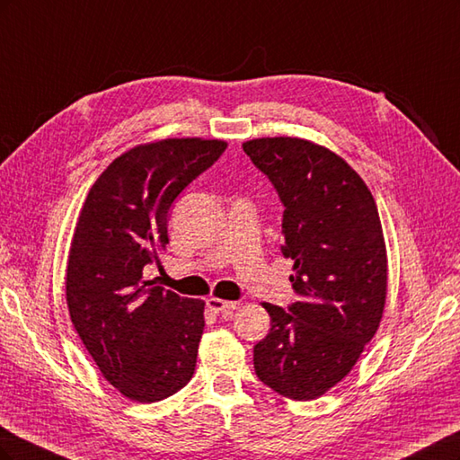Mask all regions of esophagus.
Returning a JSON list of instances; mask_svg holds the SVG:
<instances>
[{"label":"esophagus","mask_w":460,"mask_h":460,"mask_svg":"<svg viewBox=\"0 0 460 460\" xmlns=\"http://www.w3.org/2000/svg\"><path fill=\"white\" fill-rule=\"evenodd\" d=\"M207 307L211 313L218 314V313H230L235 309V303L234 301H225L220 297H208L207 299Z\"/></svg>","instance_id":"1"}]
</instances>
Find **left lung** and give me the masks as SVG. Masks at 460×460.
Returning <instances> with one entry per match:
<instances>
[{
	"label": "left lung",
	"mask_w": 460,
	"mask_h": 460,
	"mask_svg": "<svg viewBox=\"0 0 460 460\" xmlns=\"http://www.w3.org/2000/svg\"><path fill=\"white\" fill-rule=\"evenodd\" d=\"M284 203L282 253L294 259L289 311L262 303L270 332L253 349L262 384L313 401L340 384L378 332L387 253L378 207L338 153L294 136L243 142Z\"/></svg>",
	"instance_id": "obj_1"
}]
</instances>
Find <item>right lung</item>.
<instances>
[{
	"mask_svg": "<svg viewBox=\"0 0 460 460\" xmlns=\"http://www.w3.org/2000/svg\"><path fill=\"white\" fill-rule=\"evenodd\" d=\"M164 137L124 151L95 180L66 261V307L103 378L136 402L163 401L193 376L205 301L151 286L146 267L169 243V208L226 149Z\"/></svg>",
	"mask_w": 460,
	"mask_h": 460,
	"instance_id": "1",
	"label": "right lung"
}]
</instances>
